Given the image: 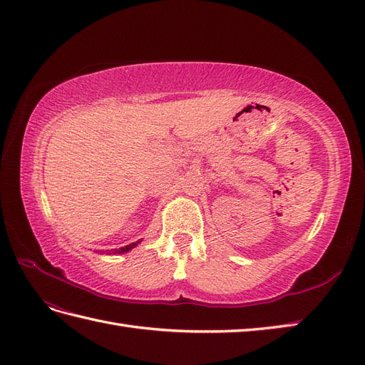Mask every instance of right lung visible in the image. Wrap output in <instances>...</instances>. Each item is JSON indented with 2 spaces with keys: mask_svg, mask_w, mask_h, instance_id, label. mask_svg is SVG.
Here are the masks:
<instances>
[{
  "mask_svg": "<svg viewBox=\"0 0 365 365\" xmlns=\"http://www.w3.org/2000/svg\"><path fill=\"white\" fill-rule=\"evenodd\" d=\"M142 240H137V242H134V244H129V245H125V247H121V248H115V250H112V251H100V253H106V255H123V253H128V251H131L134 247H137L140 244ZM96 253H98V251H96Z\"/></svg>",
  "mask_w": 365,
  "mask_h": 365,
  "instance_id": "add662e5",
  "label": "right lung"
}]
</instances>
